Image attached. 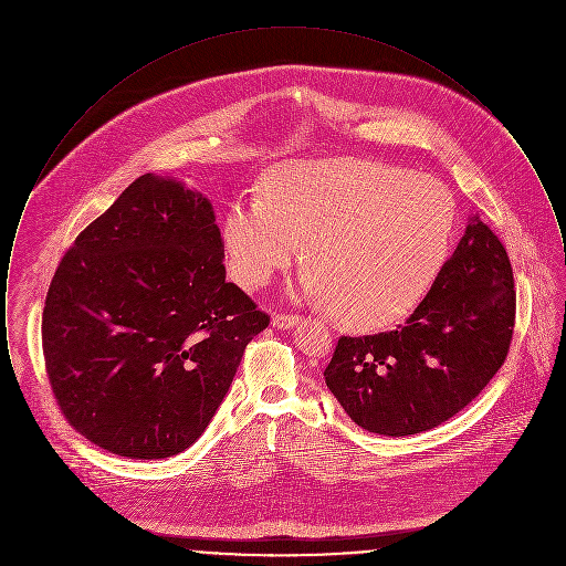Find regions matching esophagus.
<instances>
[{
    "label": "esophagus",
    "instance_id": "1",
    "mask_svg": "<svg viewBox=\"0 0 566 566\" xmlns=\"http://www.w3.org/2000/svg\"><path fill=\"white\" fill-rule=\"evenodd\" d=\"M298 323V318L296 316H289V314H275L273 318H271V324L275 326V328H291V326H295Z\"/></svg>",
    "mask_w": 566,
    "mask_h": 566
}]
</instances>
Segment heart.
<instances>
[{"mask_svg": "<svg viewBox=\"0 0 566 566\" xmlns=\"http://www.w3.org/2000/svg\"><path fill=\"white\" fill-rule=\"evenodd\" d=\"M457 235V208L422 174L367 161H293L235 197L220 242L231 277L256 289L295 261L301 298L356 331L401 323L429 295Z\"/></svg>", "mask_w": 566, "mask_h": 566, "instance_id": "1", "label": "heart"}]
</instances>
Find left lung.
Returning <instances> with one entry per match:
<instances>
[{
	"label": "left lung",
	"mask_w": 566,
	"mask_h": 566,
	"mask_svg": "<svg viewBox=\"0 0 566 566\" xmlns=\"http://www.w3.org/2000/svg\"><path fill=\"white\" fill-rule=\"evenodd\" d=\"M515 293L510 256L480 216L429 295L397 331L342 337L324 381L365 431H429L471 403L505 363Z\"/></svg>",
	"instance_id": "1"
}]
</instances>
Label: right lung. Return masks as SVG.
Wrapping results in <instances>:
<instances>
[{
  "label": "right lung",
  "mask_w": 566,
  "mask_h": 566,
  "mask_svg": "<svg viewBox=\"0 0 566 566\" xmlns=\"http://www.w3.org/2000/svg\"><path fill=\"white\" fill-rule=\"evenodd\" d=\"M214 208L144 174L65 252L42 348L67 422L118 457L185 452L212 422L270 316L227 282Z\"/></svg>",
  "instance_id": "1"
}]
</instances>
